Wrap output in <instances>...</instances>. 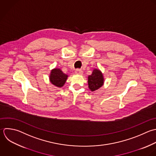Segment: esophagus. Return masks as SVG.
I'll return each instance as SVG.
<instances>
[{"mask_svg": "<svg viewBox=\"0 0 156 156\" xmlns=\"http://www.w3.org/2000/svg\"><path fill=\"white\" fill-rule=\"evenodd\" d=\"M75 73L76 74H80V75H81L83 74V71L81 70V69H76L75 71Z\"/></svg>", "mask_w": 156, "mask_h": 156, "instance_id": "obj_1", "label": "esophagus"}]
</instances>
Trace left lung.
<instances>
[{
  "mask_svg": "<svg viewBox=\"0 0 156 156\" xmlns=\"http://www.w3.org/2000/svg\"><path fill=\"white\" fill-rule=\"evenodd\" d=\"M104 79L101 72L97 69L93 70L92 75L88 76L89 88L92 91H95L101 87L103 84Z\"/></svg>",
  "mask_w": 156,
  "mask_h": 156,
  "instance_id": "1",
  "label": "left lung"
}]
</instances>
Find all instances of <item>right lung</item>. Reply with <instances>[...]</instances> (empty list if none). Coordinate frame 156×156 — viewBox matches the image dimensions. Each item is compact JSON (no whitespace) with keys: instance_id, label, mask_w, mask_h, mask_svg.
I'll list each match as a JSON object with an SVG mask.
<instances>
[{"instance_id":"obj_1","label":"right lung","mask_w":156,"mask_h":156,"mask_svg":"<svg viewBox=\"0 0 156 156\" xmlns=\"http://www.w3.org/2000/svg\"><path fill=\"white\" fill-rule=\"evenodd\" d=\"M67 75L64 73L60 69H55L51 70L50 76L51 83L57 87H62L66 81Z\"/></svg>"}]
</instances>
